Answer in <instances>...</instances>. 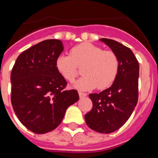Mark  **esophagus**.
I'll return each instance as SVG.
<instances>
[{
  "label": "esophagus",
  "instance_id": "1",
  "mask_svg": "<svg viewBox=\"0 0 158 158\" xmlns=\"http://www.w3.org/2000/svg\"><path fill=\"white\" fill-rule=\"evenodd\" d=\"M79 95L80 98H83L87 96V94H85V93H82V92H79Z\"/></svg>",
  "mask_w": 158,
  "mask_h": 158
}]
</instances>
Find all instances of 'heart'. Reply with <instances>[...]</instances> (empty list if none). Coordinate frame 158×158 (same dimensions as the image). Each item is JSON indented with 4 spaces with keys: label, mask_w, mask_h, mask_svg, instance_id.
<instances>
[{
    "label": "heart",
    "mask_w": 158,
    "mask_h": 158,
    "mask_svg": "<svg viewBox=\"0 0 158 158\" xmlns=\"http://www.w3.org/2000/svg\"><path fill=\"white\" fill-rule=\"evenodd\" d=\"M70 56L61 55L56 60V68L64 79L73 82L79 74L84 76L74 84L76 89L89 90L98 87L104 89L112 84L117 75L119 60L112 51H103L98 46L83 43L72 48Z\"/></svg>",
    "instance_id": "obj_1"
}]
</instances>
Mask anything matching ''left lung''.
<instances>
[{"mask_svg":"<svg viewBox=\"0 0 158 158\" xmlns=\"http://www.w3.org/2000/svg\"><path fill=\"white\" fill-rule=\"evenodd\" d=\"M100 41L116 54L119 69L112 85L99 94H89L92 110L84 115L87 125L94 131L110 134L128 120L137 105L139 64L130 48L116 41Z\"/></svg>","mask_w":158,"mask_h":158,"instance_id":"left-lung-1","label":"left lung"}]
</instances>
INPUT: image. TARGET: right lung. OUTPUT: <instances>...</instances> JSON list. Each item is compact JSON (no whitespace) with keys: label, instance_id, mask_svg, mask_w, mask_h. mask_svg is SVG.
I'll list each match as a JSON object with an SVG mask.
<instances>
[{"label":"right lung","instance_id":"obj_1","mask_svg":"<svg viewBox=\"0 0 158 158\" xmlns=\"http://www.w3.org/2000/svg\"><path fill=\"white\" fill-rule=\"evenodd\" d=\"M63 50L61 41H43L21 53L11 71L15 113L35 134L55 130L67 108L79 98L77 90L64 89L66 80L56 68V60Z\"/></svg>","mask_w":158,"mask_h":158}]
</instances>
